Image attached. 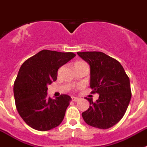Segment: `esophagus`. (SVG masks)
Listing matches in <instances>:
<instances>
[{
    "label": "esophagus",
    "mask_w": 147,
    "mask_h": 147,
    "mask_svg": "<svg viewBox=\"0 0 147 147\" xmlns=\"http://www.w3.org/2000/svg\"><path fill=\"white\" fill-rule=\"evenodd\" d=\"M78 99H79V98H77V97H71V100L74 101V102H77V101H78Z\"/></svg>",
    "instance_id": "1"
}]
</instances>
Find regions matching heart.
Masks as SVG:
<instances>
[{"label":"heart","mask_w":147,"mask_h":147,"mask_svg":"<svg viewBox=\"0 0 147 147\" xmlns=\"http://www.w3.org/2000/svg\"><path fill=\"white\" fill-rule=\"evenodd\" d=\"M77 63H81V62H77Z\"/></svg>","instance_id":"b5f03b06"}]
</instances>
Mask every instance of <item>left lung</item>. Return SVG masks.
<instances>
[{"mask_svg":"<svg viewBox=\"0 0 147 147\" xmlns=\"http://www.w3.org/2000/svg\"><path fill=\"white\" fill-rule=\"evenodd\" d=\"M90 65V86L98 93L96 102L85 98L90 107L82 113L89 125L107 129L116 125L125 114L131 97L130 81L122 65L100 51L77 52Z\"/></svg>","mask_w":147,"mask_h":147,"instance_id":"obj_1","label":"left lung"}]
</instances>
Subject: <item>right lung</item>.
I'll use <instances>...</instances> for the list:
<instances>
[{
  "label": "right lung",
  "mask_w": 147,
  "mask_h": 147,
  "mask_svg": "<svg viewBox=\"0 0 147 147\" xmlns=\"http://www.w3.org/2000/svg\"><path fill=\"white\" fill-rule=\"evenodd\" d=\"M75 57L72 52L42 50L21 66L13 87L16 106L34 129L49 131L62 123L71 97L61 95L52 99L47 95V86L56 81L59 68Z\"/></svg>",
  "instance_id": "right-lung-1"
}]
</instances>
